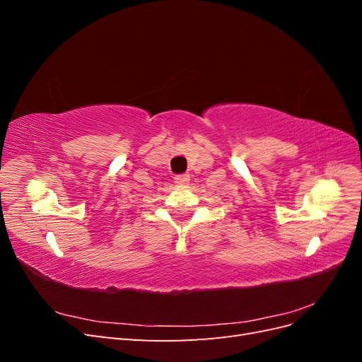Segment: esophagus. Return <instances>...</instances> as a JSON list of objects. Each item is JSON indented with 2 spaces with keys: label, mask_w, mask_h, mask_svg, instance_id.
<instances>
[{
  "label": "esophagus",
  "mask_w": 362,
  "mask_h": 362,
  "mask_svg": "<svg viewBox=\"0 0 362 362\" xmlns=\"http://www.w3.org/2000/svg\"><path fill=\"white\" fill-rule=\"evenodd\" d=\"M189 181H190V175H189V173L177 175V177H175V182L180 184V185H185V184H189Z\"/></svg>",
  "instance_id": "34e87169"
}]
</instances>
